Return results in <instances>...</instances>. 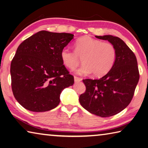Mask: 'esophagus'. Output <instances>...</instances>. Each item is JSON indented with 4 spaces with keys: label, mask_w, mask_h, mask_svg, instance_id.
Wrapping results in <instances>:
<instances>
[{
    "label": "esophagus",
    "mask_w": 148,
    "mask_h": 148,
    "mask_svg": "<svg viewBox=\"0 0 148 148\" xmlns=\"http://www.w3.org/2000/svg\"><path fill=\"white\" fill-rule=\"evenodd\" d=\"M82 79L81 78V77H77V76H74V81L76 82H80L82 81Z\"/></svg>",
    "instance_id": "esophagus-1"
}]
</instances>
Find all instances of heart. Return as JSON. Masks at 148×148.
Segmentation results:
<instances>
[{
    "label": "heart",
    "mask_w": 148,
    "mask_h": 148,
    "mask_svg": "<svg viewBox=\"0 0 148 148\" xmlns=\"http://www.w3.org/2000/svg\"><path fill=\"white\" fill-rule=\"evenodd\" d=\"M61 60L66 68L74 70L82 59L83 65L77 71L80 75L92 72L95 77H101L109 72L113 66L116 57L114 45L109 42H102L90 36L79 38L75 42V50L63 48Z\"/></svg>",
    "instance_id": "heart-1"
}]
</instances>
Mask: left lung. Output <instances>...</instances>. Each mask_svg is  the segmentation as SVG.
I'll list each match as a JSON object with an SVG mask.
<instances>
[{
  "mask_svg": "<svg viewBox=\"0 0 148 148\" xmlns=\"http://www.w3.org/2000/svg\"><path fill=\"white\" fill-rule=\"evenodd\" d=\"M96 37L107 40L116 52L113 66L100 79H85V92L79 98L83 108L100 117L119 113L132 100L140 75L135 53L123 41L110 35Z\"/></svg>",
  "mask_w": 148,
  "mask_h": 148,
  "instance_id": "8db88e82",
  "label": "left lung"
}]
</instances>
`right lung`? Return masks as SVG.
Returning <instances> with one entry per match:
<instances>
[{
  "instance_id": "add662e5",
  "label": "right lung",
  "mask_w": 148,
  "mask_h": 148,
  "mask_svg": "<svg viewBox=\"0 0 148 148\" xmlns=\"http://www.w3.org/2000/svg\"><path fill=\"white\" fill-rule=\"evenodd\" d=\"M74 35L42 30L18 46L11 63L12 89L24 108L45 112L57 107L64 88L73 85L74 76L61 60V51Z\"/></svg>"
}]
</instances>
